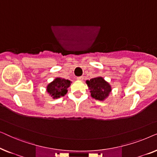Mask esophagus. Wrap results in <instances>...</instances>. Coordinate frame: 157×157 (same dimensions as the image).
I'll return each mask as SVG.
<instances>
[{
  "instance_id": "1",
  "label": "esophagus",
  "mask_w": 157,
  "mask_h": 157,
  "mask_svg": "<svg viewBox=\"0 0 157 157\" xmlns=\"http://www.w3.org/2000/svg\"><path fill=\"white\" fill-rule=\"evenodd\" d=\"M77 79H78V81H82L83 79V76H79V77H77Z\"/></svg>"
}]
</instances>
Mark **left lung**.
I'll list each match as a JSON object with an SVG mask.
<instances>
[{
	"label": "left lung",
	"instance_id": "obj_1",
	"mask_svg": "<svg viewBox=\"0 0 157 157\" xmlns=\"http://www.w3.org/2000/svg\"><path fill=\"white\" fill-rule=\"evenodd\" d=\"M91 92L92 98L98 101H104L111 91V86L101 76L96 77L86 81Z\"/></svg>",
	"mask_w": 157,
	"mask_h": 157
}]
</instances>
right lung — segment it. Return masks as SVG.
Listing matches in <instances>:
<instances>
[{"mask_svg":"<svg viewBox=\"0 0 157 157\" xmlns=\"http://www.w3.org/2000/svg\"><path fill=\"white\" fill-rule=\"evenodd\" d=\"M71 83L69 80L58 77L47 85L46 91L53 98H59L67 94Z\"/></svg>","mask_w":157,"mask_h":157,"instance_id":"1","label":"right lung"}]
</instances>
